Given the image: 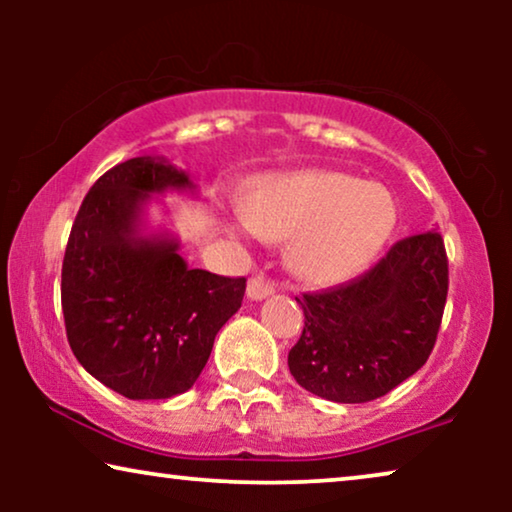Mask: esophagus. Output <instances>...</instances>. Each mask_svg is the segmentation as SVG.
Listing matches in <instances>:
<instances>
[{
	"mask_svg": "<svg viewBox=\"0 0 512 512\" xmlns=\"http://www.w3.org/2000/svg\"><path fill=\"white\" fill-rule=\"evenodd\" d=\"M272 293H275V284H272L270 279H265V277H261V275H256V277L249 279V284H247V296H249L251 300H263V298L272 296Z\"/></svg>",
	"mask_w": 512,
	"mask_h": 512,
	"instance_id": "34e87169",
	"label": "esophagus"
}]
</instances>
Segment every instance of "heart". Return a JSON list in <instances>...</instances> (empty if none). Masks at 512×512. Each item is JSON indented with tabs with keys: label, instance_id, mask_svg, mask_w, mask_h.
I'll return each instance as SVG.
<instances>
[{
	"label": "heart",
	"instance_id": "b5f03b06",
	"mask_svg": "<svg viewBox=\"0 0 512 512\" xmlns=\"http://www.w3.org/2000/svg\"><path fill=\"white\" fill-rule=\"evenodd\" d=\"M249 226L291 237L289 258L310 282H340L373 258L396 223V202L380 184L342 172L307 170L275 177L251 198Z\"/></svg>",
	"mask_w": 512,
	"mask_h": 512
}]
</instances>
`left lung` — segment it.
Wrapping results in <instances>:
<instances>
[{
	"instance_id": "1",
	"label": "left lung",
	"mask_w": 512,
	"mask_h": 512,
	"mask_svg": "<svg viewBox=\"0 0 512 512\" xmlns=\"http://www.w3.org/2000/svg\"><path fill=\"white\" fill-rule=\"evenodd\" d=\"M438 230L398 240L373 268L303 293V335L289 352L300 387L335 403L375 401L415 375L436 345L447 300Z\"/></svg>"
}]
</instances>
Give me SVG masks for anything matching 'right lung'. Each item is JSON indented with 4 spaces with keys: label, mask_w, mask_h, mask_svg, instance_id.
Returning a JSON list of instances; mask_svg holds the SVG:
<instances>
[{
    "label": "right lung",
    "mask_w": 512,
    "mask_h": 512,
    "mask_svg": "<svg viewBox=\"0 0 512 512\" xmlns=\"http://www.w3.org/2000/svg\"><path fill=\"white\" fill-rule=\"evenodd\" d=\"M167 188L193 184L151 156L111 167L83 198L62 261L69 347L95 380L132 401L191 389L247 289L244 277L188 268L177 240L139 235L144 202Z\"/></svg>",
    "instance_id": "obj_1"
}]
</instances>
